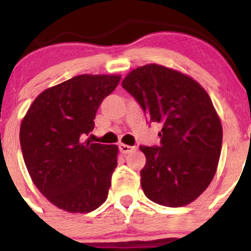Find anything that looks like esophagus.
Returning a JSON list of instances; mask_svg holds the SVG:
<instances>
[{
	"mask_svg": "<svg viewBox=\"0 0 251 251\" xmlns=\"http://www.w3.org/2000/svg\"><path fill=\"white\" fill-rule=\"evenodd\" d=\"M119 149L120 151L123 152V153H131L132 151H134L135 148L134 146H129V145H126V144H120L119 145Z\"/></svg>",
	"mask_w": 251,
	"mask_h": 251,
	"instance_id": "1",
	"label": "esophagus"
}]
</instances>
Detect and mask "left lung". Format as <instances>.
<instances>
[{"mask_svg":"<svg viewBox=\"0 0 251 251\" xmlns=\"http://www.w3.org/2000/svg\"><path fill=\"white\" fill-rule=\"evenodd\" d=\"M122 85L162 125L160 146H140L144 194L164 206L188 205L208 189L221 155L223 129L209 94L191 76L155 63L132 70Z\"/></svg>","mask_w":251,"mask_h":251,"instance_id":"left-lung-1","label":"left lung"}]
</instances>
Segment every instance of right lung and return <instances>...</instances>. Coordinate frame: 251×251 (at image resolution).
<instances>
[{
  "label": "right lung",
  "mask_w": 251,
  "mask_h": 251,
  "mask_svg": "<svg viewBox=\"0 0 251 251\" xmlns=\"http://www.w3.org/2000/svg\"><path fill=\"white\" fill-rule=\"evenodd\" d=\"M119 74H81L40 93L24 117L20 143L39 191L59 209L87 214L107 200L117 145L82 142Z\"/></svg>",
  "instance_id": "obj_1"
}]
</instances>
